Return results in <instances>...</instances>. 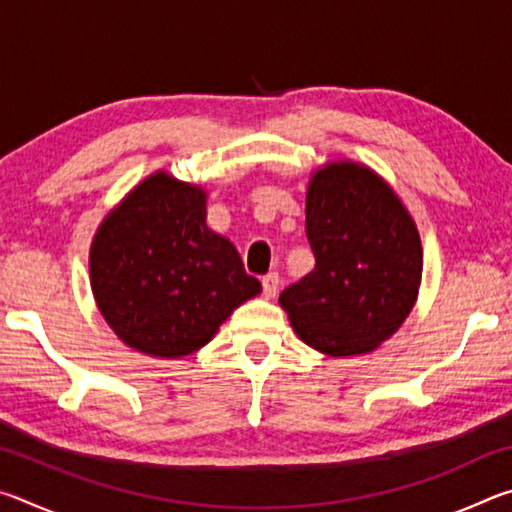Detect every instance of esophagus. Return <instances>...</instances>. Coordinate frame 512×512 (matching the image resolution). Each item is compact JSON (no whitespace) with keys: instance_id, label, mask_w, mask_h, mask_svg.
Listing matches in <instances>:
<instances>
[{"instance_id":"esophagus-1","label":"esophagus","mask_w":512,"mask_h":512,"mask_svg":"<svg viewBox=\"0 0 512 512\" xmlns=\"http://www.w3.org/2000/svg\"><path fill=\"white\" fill-rule=\"evenodd\" d=\"M262 289L266 298H275L277 289H280V275L277 273H268L262 277Z\"/></svg>"}]
</instances>
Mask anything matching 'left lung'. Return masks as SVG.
<instances>
[{"label":"left lung","mask_w":512,"mask_h":512,"mask_svg":"<svg viewBox=\"0 0 512 512\" xmlns=\"http://www.w3.org/2000/svg\"><path fill=\"white\" fill-rule=\"evenodd\" d=\"M314 271L280 293L296 334L314 350H375L409 316L422 277L418 228L375 171L354 162L318 169L307 192Z\"/></svg>","instance_id":"obj_1"}]
</instances>
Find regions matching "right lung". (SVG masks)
I'll return each mask as SVG.
<instances>
[{
    "label": "right lung",
    "mask_w": 512,
    "mask_h": 512,
    "mask_svg": "<svg viewBox=\"0 0 512 512\" xmlns=\"http://www.w3.org/2000/svg\"><path fill=\"white\" fill-rule=\"evenodd\" d=\"M205 192L153 173L112 210L90 253L92 291L126 345L185 357L262 291L237 248L205 225Z\"/></svg>",
    "instance_id": "1"
}]
</instances>
